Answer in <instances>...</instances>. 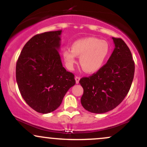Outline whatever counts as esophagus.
<instances>
[{
  "instance_id": "34e87169",
  "label": "esophagus",
  "mask_w": 147,
  "mask_h": 147,
  "mask_svg": "<svg viewBox=\"0 0 147 147\" xmlns=\"http://www.w3.org/2000/svg\"><path fill=\"white\" fill-rule=\"evenodd\" d=\"M75 81H76V84H79V80H80V77H75Z\"/></svg>"
}]
</instances>
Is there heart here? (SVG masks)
Returning <instances> with one entry per match:
<instances>
[{
    "label": "heart",
    "mask_w": 147,
    "mask_h": 147,
    "mask_svg": "<svg viewBox=\"0 0 147 147\" xmlns=\"http://www.w3.org/2000/svg\"><path fill=\"white\" fill-rule=\"evenodd\" d=\"M111 53V46L108 41L97 37H86L75 41L71 49H65L62 55L65 65L72 70L77 63V57L79 63L87 73H95L102 68Z\"/></svg>",
    "instance_id": "1"
}]
</instances>
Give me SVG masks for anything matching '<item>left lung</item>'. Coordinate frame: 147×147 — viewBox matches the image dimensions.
Wrapping results in <instances>:
<instances>
[{
	"label": "left lung",
	"instance_id": "1",
	"mask_svg": "<svg viewBox=\"0 0 147 147\" xmlns=\"http://www.w3.org/2000/svg\"><path fill=\"white\" fill-rule=\"evenodd\" d=\"M112 38L115 48L107 63L79 81L84 88L82 105L93 113H104L117 107L129 92L134 77L135 63L129 47L122 38Z\"/></svg>",
	"mask_w": 147,
	"mask_h": 147
}]
</instances>
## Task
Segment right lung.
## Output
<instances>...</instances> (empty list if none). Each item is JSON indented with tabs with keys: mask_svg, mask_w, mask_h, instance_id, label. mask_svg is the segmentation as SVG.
<instances>
[{
	"mask_svg": "<svg viewBox=\"0 0 147 147\" xmlns=\"http://www.w3.org/2000/svg\"><path fill=\"white\" fill-rule=\"evenodd\" d=\"M61 32L34 36L24 45L16 62V82L21 96L40 113L56 110L75 84V75L63 68L59 53Z\"/></svg>",
	"mask_w": 147,
	"mask_h": 147,
	"instance_id": "add662e5",
	"label": "right lung"
}]
</instances>
